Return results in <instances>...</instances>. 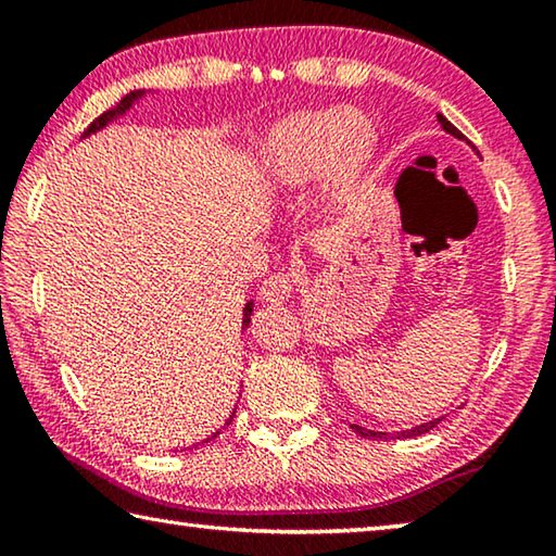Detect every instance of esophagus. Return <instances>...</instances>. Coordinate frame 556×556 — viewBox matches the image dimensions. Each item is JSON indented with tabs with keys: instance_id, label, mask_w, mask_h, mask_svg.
Instances as JSON below:
<instances>
[{
	"instance_id": "obj_1",
	"label": "esophagus",
	"mask_w": 556,
	"mask_h": 556,
	"mask_svg": "<svg viewBox=\"0 0 556 556\" xmlns=\"http://www.w3.org/2000/svg\"><path fill=\"white\" fill-rule=\"evenodd\" d=\"M294 291V279L287 271H275V275L267 277L260 287V299L267 301V304H285Z\"/></svg>"
}]
</instances>
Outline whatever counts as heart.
<instances>
[{
  "instance_id": "1",
  "label": "heart",
  "mask_w": 556,
  "mask_h": 556,
  "mask_svg": "<svg viewBox=\"0 0 556 556\" xmlns=\"http://www.w3.org/2000/svg\"><path fill=\"white\" fill-rule=\"evenodd\" d=\"M375 127L355 110H301L267 131L260 176L271 188L306 186L324 174L333 193H345L370 162Z\"/></svg>"
}]
</instances>
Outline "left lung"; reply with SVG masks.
<instances>
[{
  "label": "left lung",
  "instance_id": "obj_1",
  "mask_svg": "<svg viewBox=\"0 0 556 556\" xmlns=\"http://www.w3.org/2000/svg\"><path fill=\"white\" fill-rule=\"evenodd\" d=\"M439 117V122H441V127H444L448 135H454L456 139H464V135H460V131L451 125V122L444 117V115H437ZM441 419H434V421H427V425H419V427H414V429H407V431H400L397 434V439L400 437H404V439H409V437H421V434H427L429 429H434L437 425H439ZM351 429H355V434H361V437H365V439H384L388 434H384V431H372V429H365V427H357V425H351Z\"/></svg>",
  "mask_w": 556,
  "mask_h": 556
}]
</instances>
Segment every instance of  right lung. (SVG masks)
Here are the masks:
<instances>
[{
	"instance_id": "1",
	"label": "right lung",
	"mask_w": 556,
	"mask_h": 556,
	"mask_svg": "<svg viewBox=\"0 0 556 556\" xmlns=\"http://www.w3.org/2000/svg\"><path fill=\"white\" fill-rule=\"evenodd\" d=\"M144 96V90H135V92H129V96H125V98H122L119 102H117V105L115 108H112V110H108V112H102V115L100 117H96V119H92L90 122V127L86 129V131H83V137H88V135H92V131H98V129H102V127H105L108 125V122H112V119H117L119 115H125V112L131 108V105H135V102L139 100V98H142ZM250 314H252V301H248V304H244V312H242V328L244 326H248L250 324ZM232 417H235V412L230 414V419L228 421H225V425H230V421H232ZM220 434V431H215V434L213 437H208V439H205L203 441V444H208V441L211 439H215V437H218Z\"/></svg>"
}]
</instances>
